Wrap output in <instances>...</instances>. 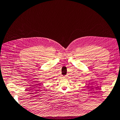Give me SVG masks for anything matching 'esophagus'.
Here are the masks:
<instances>
[{
	"label": "esophagus",
	"instance_id": "1",
	"mask_svg": "<svg viewBox=\"0 0 120 120\" xmlns=\"http://www.w3.org/2000/svg\"><path fill=\"white\" fill-rule=\"evenodd\" d=\"M63 77H64V78H67V76H64Z\"/></svg>",
	"mask_w": 120,
	"mask_h": 120
}]
</instances>
